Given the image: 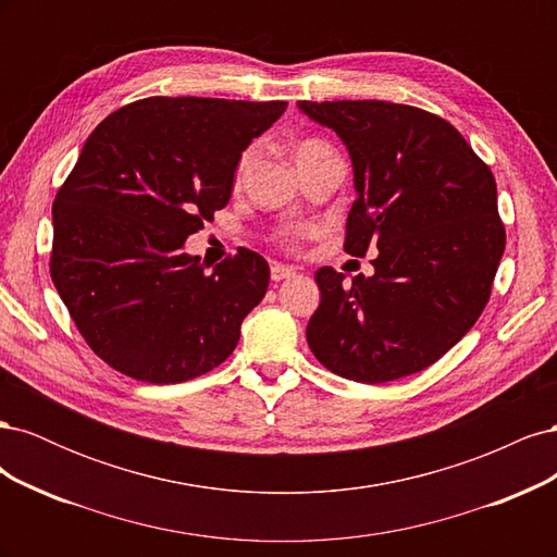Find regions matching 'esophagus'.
Here are the masks:
<instances>
[{
  "label": "esophagus",
  "instance_id": "34e87169",
  "mask_svg": "<svg viewBox=\"0 0 557 557\" xmlns=\"http://www.w3.org/2000/svg\"><path fill=\"white\" fill-rule=\"evenodd\" d=\"M295 276V269L288 264H272V281H283V278H290Z\"/></svg>",
  "mask_w": 557,
  "mask_h": 557
}]
</instances>
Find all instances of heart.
Returning <instances> with one entry per match:
<instances>
[{
    "label": "heart",
    "instance_id": "b5f03b06",
    "mask_svg": "<svg viewBox=\"0 0 557 557\" xmlns=\"http://www.w3.org/2000/svg\"><path fill=\"white\" fill-rule=\"evenodd\" d=\"M323 148H327L323 141H313V139H311V141H299V144L295 146V162L305 160V158L318 153V150H323ZM252 160H256V148L250 146V148L244 150L239 162H237V172H234V176H237V181L248 172V166H250Z\"/></svg>",
    "mask_w": 557,
    "mask_h": 557
}]
</instances>
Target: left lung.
Instances as JSON below:
<instances>
[{
  "label": "left lung",
  "instance_id": "left-lung-1",
  "mask_svg": "<svg viewBox=\"0 0 557 557\" xmlns=\"http://www.w3.org/2000/svg\"><path fill=\"white\" fill-rule=\"evenodd\" d=\"M336 132L358 199L346 252L379 250L374 274L320 267L307 342L330 372L387 383L423 372L476 323L504 252L493 172L444 117L407 104L297 102Z\"/></svg>",
  "mask_w": 557,
  "mask_h": 557
}]
</instances>
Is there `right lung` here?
Masks as SVG:
<instances>
[{
    "label": "right lung",
    "mask_w": 557,
    "mask_h": 557,
    "mask_svg": "<svg viewBox=\"0 0 557 557\" xmlns=\"http://www.w3.org/2000/svg\"><path fill=\"white\" fill-rule=\"evenodd\" d=\"M285 102L148 97L83 144L53 205L50 276L88 346L117 372L181 383L237 348L269 264L239 248L209 272L185 239L227 207L237 162Z\"/></svg>",
    "instance_id": "right-lung-1"
}]
</instances>
